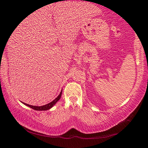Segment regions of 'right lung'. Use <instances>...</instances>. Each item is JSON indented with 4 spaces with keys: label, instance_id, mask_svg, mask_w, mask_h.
I'll return each instance as SVG.
<instances>
[{
    "label": "right lung",
    "instance_id": "add662e5",
    "mask_svg": "<svg viewBox=\"0 0 148 148\" xmlns=\"http://www.w3.org/2000/svg\"><path fill=\"white\" fill-rule=\"evenodd\" d=\"M61 95H62V91L60 92V94L58 95V97H56V98L54 99V100L52 101V102L48 103V104H46V105H44V106H32V105H29V104H25V103H23L24 104L26 105V106H29V108H31L32 109H34V110H49L52 108V106H54V104H56V102H58V100H60V97H61Z\"/></svg>",
    "mask_w": 148,
    "mask_h": 148
}]
</instances>
